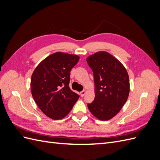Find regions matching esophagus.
<instances>
[{
    "label": "esophagus",
    "instance_id": "obj_1",
    "mask_svg": "<svg viewBox=\"0 0 160 160\" xmlns=\"http://www.w3.org/2000/svg\"><path fill=\"white\" fill-rule=\"evenodd\" d=\"M85 93H86V91H85V90H83L82 91H81V93H80L81 96V97H83V96L85 95Z\"/></svg>",
    "mask_w": 160,
    "mask_h": 160
}]
</instances>
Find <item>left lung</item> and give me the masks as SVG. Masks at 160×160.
I'll use <instances>...</instances> for the list:
<instances>
[{
	"label": "left lung",
	"mask_w": 160,
	"mask_h": 160,
	"mask_svg": "<svg viewBox=\"0 0 160 160\" xmlns=\"http://www.w3.org/2000/svg\"><path fill=\"white\" fill-rule=\"evenodd\" d=\"M93 72L95 99L88 106L98 119L109 120L117 115L127 101L129 79L124 66L108 52L99 51L88 57Z\"/></svg>",
	"instance_id": "1"
}]
</instances>
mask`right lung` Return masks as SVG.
Listing matches in <instances>:
<instances>
[{
  "label": "right lung",
  "instance_id": "right-lung-1",
  "mask_svg": "<svg viewBox=\"0 0 160 160\" xmlns=\"http://www.w3.org/2000/svg\"><path fill=\"white\" fill-rule=\"evenodd\" d=\"M77 55L57 52L41 62L31 77L32 98L48 117L61 119L68 114L79 95L69 88L70 71Z\"/></svg>",
  "mask_w": 160,
  "mask_h": 160
}]
</instances>
